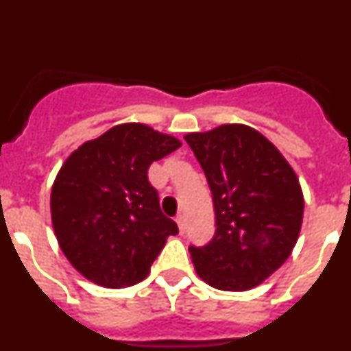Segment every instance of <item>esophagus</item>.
Returning <instances> with one entry per match:
<instances>
[{
	"label": "esophagus",
	"mask_w": 351,
	"mask_h": 351,
	"mask_svg": "<svg viewBox=\"0 0 351 351\" xmlns=\"http://www.w3.org/2000/svg\"><path fill=\"white\" fill-rule=\"evenodd\" d=\"M176 223H178V226H179V232H181V234H184V232H186V219H184V216H182V214H179L178 218H176Z\"/></svg>",
	"instance_id": "obj_1"
}]
</instances>
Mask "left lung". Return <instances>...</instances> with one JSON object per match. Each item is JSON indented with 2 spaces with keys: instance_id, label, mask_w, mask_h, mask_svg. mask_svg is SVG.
Returning a JSON list of instances; mask_svg holds the SVG:
<instances>
[{
  "instance_id": "obj_1",
  "label": "left lung",
  "mask_w": 351,
  "mask_h": 351,
  "mask_svg": "<svg viewBox=\"0 0 351 351\" xmlns=\"http://www.w3.org/2000/svg\"><path fill=\"white\" fill-rule=\"evenodd\" d=\"M213 193L216 234L190 247L200 280L225 291L258 287L287 262L304 214L297 173L269 138L246 125L184 135Z\"/></svg>"
}]
</instances>
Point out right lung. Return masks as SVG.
Here are the masks:
<instances>
[{"label":"right lung","mask_w":351,"mask_h":351,"mask_svg":"<svg viewBox=\"0 0 351 351\" xmlns=\"http://www.w3.org/2000/svg\"><path fill=\"white\" fill-rule=\"evenodd\" d=\"M178 147L172 135L123 123L66 158L52 184V228L86 280L125 288L147 278L167 239L179 232L161 213L147 170Z\"/></svg>","instance_id":"right-lung-1"}]
</instances>
